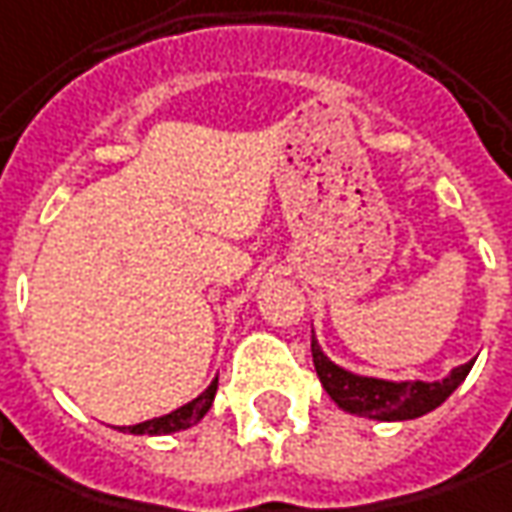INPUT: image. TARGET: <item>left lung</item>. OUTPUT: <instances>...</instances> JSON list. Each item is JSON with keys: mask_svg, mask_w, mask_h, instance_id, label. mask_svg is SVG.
I'll use <instances>...</instances> for the list:
<instances>
[{"mask_svg": "<svg viewBox=\"0 0 512 512\" xmlns=\"http://www.w3.org/2000/svg\"><path fill=\"white\" fill-rule=\"evenodd\" d=\"M311 357H314V368H317V377L323 382L326 394L343 408L345 414L365 416V419H377V422H405V419L431 414L433 408H439L465 382L473 362H476H465V365L453 368L448 377L433 379V382L362 377V374H354L331 360L320 348L314 334H311Z\"/></svg>", "mask_w": 512, "mask_h": 512, "instance_id": "left-lung-1", "label": "left lung"}]
</instances>
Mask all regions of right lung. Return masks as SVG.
<instances>
[{
    "instance_id": "1",
    "label": "right lung",
    "mask_w": 512,
    "mask_h": 512,
    "mask_svg": "<svg viewBox=\"0 0 512 512\" xmlns=\"http://www.w3.org/2000/svg\"><path fill=\"white\" fill-rule=\"evenodd\" d=\"M215 391H218V377L209 382V388L198 394L192 402H186L181 408H175L172 414L155 416V419H147V422H138V425H130V428H118V431H130L138 433V436H164V433H178L198 425L203 416L209 414L212 402H215Z\"/></svg>"
}]
</instances>
